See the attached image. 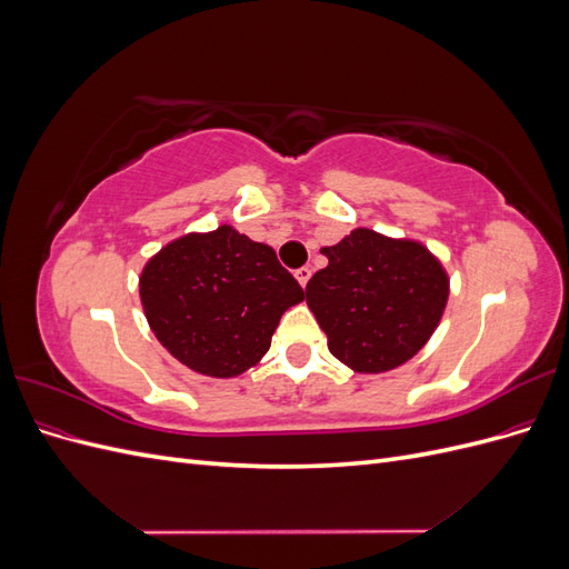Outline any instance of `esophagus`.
<instances>
[{"label": "esophagus", "mask_w": 569, "mask_h": 569, "mask_svg": "<svg viewBox=\"0 0 569 569\" xmlns=\"http://www.w3.org/2000/svg\"><path fill=\"white\" fill-rule=\"evenodd\" d=\"M295 274H297L299 284H301V287H306V284H308V280H311V268H306V266H303V268H299Z\"/></svg>", "instance_id": "obj_1"}]
</instances>
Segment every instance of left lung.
Instances as JSON below:
<instances>
[{"mask_svg":"<svg viewBox=\"0 0 569 569\" xmlns=\"http://www.w3.org/2000/svg\"><path fill=\"white\" fill-rule=\"evenodd\" d=\"M327 268L306 284L327 349L356 372L403 366L432 337L449 301V274L412 239L356 228L325 247Z\"/></svg>","mask_w":569,"mask_h":569,"instance_id":"left-lung-1","label":"left lung"}]
</instances>
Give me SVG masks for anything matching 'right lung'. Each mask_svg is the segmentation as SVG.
<instances>
[{"label":"right lung","instance_id":"obj_1","mask_svg":"<svg viewBox=\"0 0 569 569\" xmlns=\"http://www.w3.org/2000/svg\"><path fill=\"white\" fill-rule=\"evenodd\" d=\"M151 332L182 366L237 377L266 356L303 289L261 242L230 226L189 232L151 256L140 274Z\"/></svg>","mask_w":569,"mask_h":569}]
</instances>
